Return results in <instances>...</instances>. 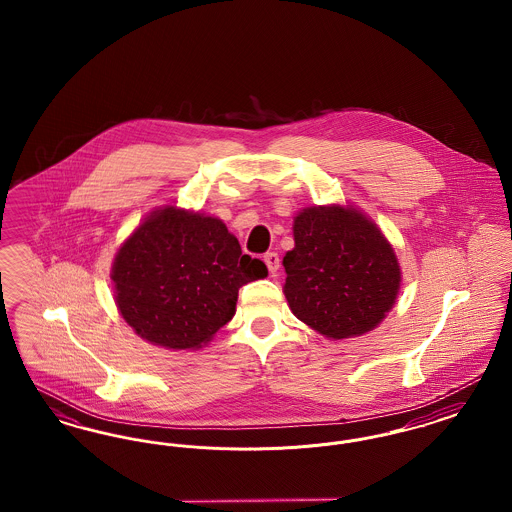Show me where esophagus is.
Masks as SVG:
<instances>
[{
  "instance_id": "1",
  "label": "esophagus",
  "mask_w": 512,
  "mask_h": 512,
  "mask_svg": "<svg viewBox=\"0 0 512 512\" xmlns=\"http://www.w3.org/2000/svg\"><path fill=\"white\" fill-rule=\"evenodd\" d=\"M265 263H267L270 274H272V276H276V274H278V270H280V257H278V253H274V251L267 253V255H265Z\"/></svg>"
}]
</instances>
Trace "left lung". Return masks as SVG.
Returning a JSON list of instances; mask_svg holds the SVG:
<instances>
[{"mask_svg": "<svg viewBox=\"0 0 512 512\" xmlns=\"http://www.w3.org/2000/svg\"><path fill=\"white\" fill-rule=\"evenodd\" d=\"M284 293L293 315L326 338L361 336L390 311L401 282L397 257L355 209L313 207L293 220Z\"/></svg>", "mask_w": 512, "mask_h": 512, "instance_id": "obj_1", "label": "left lung"}]
</instances>
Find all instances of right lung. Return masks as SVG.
<instances>
[{"label": "right lung", "mask_w": 512, "mask_h": 512, "mask_svg": "<svg viewBox=\"0 0 512 512\" xmlns=\"http://www.w3.org/2000/svg\"><path fill=\"white\" fill-rule=\"evenodd\" d=\"M268 276L222 220L167 207L122 244L113 282L122 318L147 341L195 349L236 313L238 290Z\"/></svg>", "instance_id": "add662e5"}]
</instances>
